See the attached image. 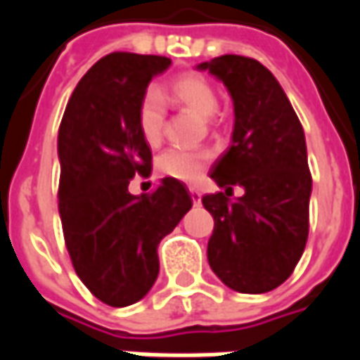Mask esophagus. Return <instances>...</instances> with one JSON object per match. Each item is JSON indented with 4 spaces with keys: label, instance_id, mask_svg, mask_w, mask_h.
<instances>
[{
    "label": "esophagus",
    "instance_id": "34e87169",
    "mask_svg": "<svg viewBox=\"0 0 360 360\" xmlns=\"http://www.w3.org/2000/svg\"><path fill=\"white\" fill-rule=\"evenodd\" d=\"M188 193H191V198H193V204H200V193H198V188L188 187Z\"/></svg>",
    "mask_w": 360,
    "mask_h": 360
}]
</instances>
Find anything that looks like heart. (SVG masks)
I'll return each instance as SVG.
<instances>
[{
	"instance_id": "1",
	"label": "heart",
	"mask_w": 360,
	"mask_h": 360,
	"mask_svg": "<svg viewBox=\"0 0 360 360\" xmlns=\"http://www.w3.org/2000/svg\"><path fill=\"white\" fill-rule=\"evenodd\" d=\"M165 102L177 108H187L200 117H214L218 110V90L204 75L183 73L175 77L172 82L158 90H148L142 98L136 113L139 131L144 142L156 148L164 141L165 133ZM214 154L210 150H181L172 148L160 154L156 162L158 172L164 177L196 183L210 167Z\"/></svg>"
}]
</instances>
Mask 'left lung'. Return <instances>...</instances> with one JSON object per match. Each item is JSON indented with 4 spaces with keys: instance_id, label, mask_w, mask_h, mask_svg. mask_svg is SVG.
Instances as JSON below:
<instances>
[{
    "instance_id": "1",
    "label": "left lung",
    "mask_w": 360,
    "mask_h": 360,
    "mask_svg": "<svg viewBox=\"0 0 360 360\" xmlns=\"http://www.w3.org/2000/svg\"><path fill=\"white\" fill-rule=\"evenodd\" d=\"M231 92V146L212 165L224 193L204 195L214 218L208 262L227 287L266 293L281 285L309 239L312 191L302 125L276 77L260 61L219 56L200 63ZM233 186L245 195L231 199Z\"/></svg>"
}]
</instances>
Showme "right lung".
Masks as SVG:
<instances>
[{
	"label": "right lung",
	"mask_w": 360,
	"mask_h": 360,
	"mask_svg": "<svg viewBox=\"0 0 360 360\" xmlns=\"http://www.w3.org/2000/svg\"><path fill=\"white\" fill-rule=\"evenodd\" d=\"M164 56L113 51L77 84L59 125V216L73 268L98 301H141L160 271L158 245L191 210L193 198L164 177L134 196V175L148 177L152 152L139 131V105Z\"/></svg>",
	"instance_id": "obj_1"
}]
</instances>
